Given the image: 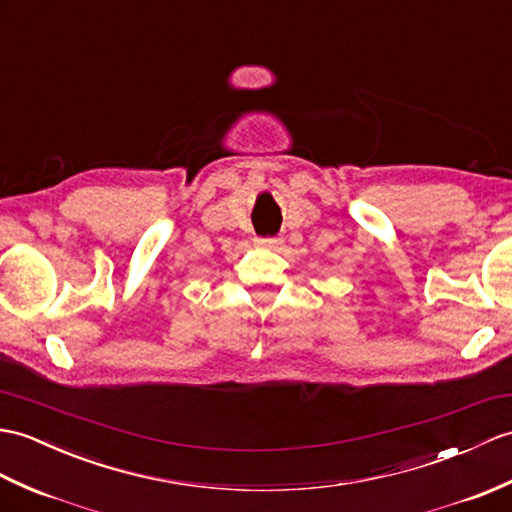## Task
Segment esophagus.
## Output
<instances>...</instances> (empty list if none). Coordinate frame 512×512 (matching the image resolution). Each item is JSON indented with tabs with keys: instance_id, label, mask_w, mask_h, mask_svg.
Masks as SVG:
<instances>
[{
	"instance_id": "1",
	"label": "esophagus",
	"mask_w": 512,
	"mask_h": 512,
	"mask_svg": "<svg viewBox=\"0 0 512 512\" xmlns=\"http://www.w3.org/2000/svg\"><path fill=\"white\" fill-rule=\"evenodd\" d=\"M257 242L264 248H279L283 244L281 237H261V240H257Z\"/></svg>"
}]
</instances>
